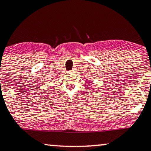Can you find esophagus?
Segmentation results:
<instances>
[{"mask_svg": "<svg viewBox=\"0 0 151 151\" xmlns=\"http://www.w3.org/2000/svg\"><path fill=\"white\" fill-rule=\"evenodd\" d=\"M70 72V73H75V69H73V70H72Z\"/></svg>", "mask_w": 151, "mask_h": 151, "instance_id": "esophagus-1", "label": "esophagus"}]
</instances>
